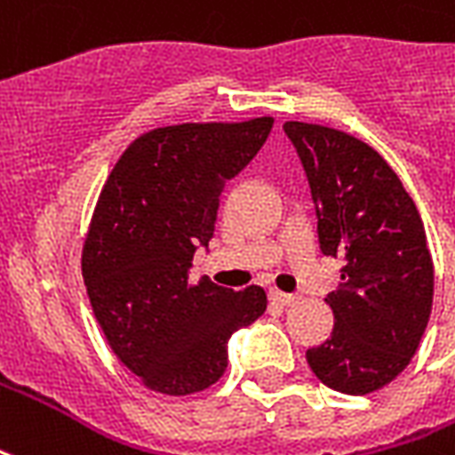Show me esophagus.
I'll list each match as a JSON object with an SVG mask.
<instances>
[{"mask_svg": "<svg viewBox=\"0 0 455 455\" xmlns=\"http://www.w3.org/2000/svg\"><path fill=\"white\" fill-rule=\"evenodd\" d=\"M270 299L279 306H291L296 301L294 294H284V291H277V289H275V291H270Z\"/></svg>", "mask_w": 455, "mask_h": 455, "instance_id": "obj_1", "label": "esophagus"}]
</instances>
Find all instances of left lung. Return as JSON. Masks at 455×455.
<instances>
[{"label": "left lung", "mask_w": 455, "mask_h": 455, "mask_svg": "<svg viewBox=\"0 0 455 455\" xmlns=\"http://www.w3.org/2000/svg\"><path fill=\"white\" fill-rule=\"evenodd\" d=\"M304 164L323 255L342 275L325 304L335 328L306 362L328 388L366 395L388 386L419 347L434 296V262L412 197L379 151L352 134L284 123Z\"/></svg>", "instance_id": "8db88e82"}]
</instances>
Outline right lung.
<instances>
[{
	"label": "right lung",
	"instance_id": "obj_1",
	"mask_svg": "<svg viewBox=\"0 0 455 455\" xmlns=\"http://www.w3.org/2000/svg\"><path fill=\"white\" fill-rule=\"evenodd\" d=\"M272 123L156 127L124 149L100 190L82 253L86 294L110 349L156 393L217 383L228 338L267 308L262 287L190 284L188 275L214 234L224 185L260 151Z\"/></svg>",
	"mask_w": 455,
	"mask_h": 455
}]
</instances>
